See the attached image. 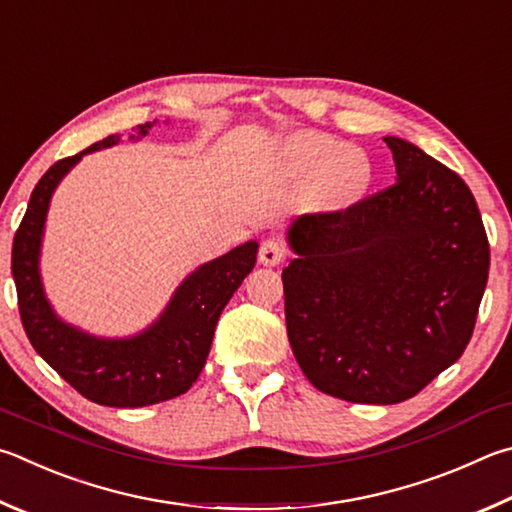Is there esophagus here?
<instances>
[{
	"mask_svg": "<svg viewBox=\"0 0 512 512\" xmlns=\"http://www.w3.org/2000/svg\"><path fill=\"white\" fill-rule=\"evenodd\" d=\"M284 257H286V248L282 241L266 239V241H262V246H259V264L277 266L284 262Z\"/></svg>",
	"mask_w": 512,
	"mask_h": 512,
	"instance_id": "34e87169",
	"label": "esophagus"
}]
</instances>
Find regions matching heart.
Masks as SVG:
<instances>
[{
	"label": "heart",
	"mask_w": 512,
	"mask_h": 512,
	"mask_svg": "<svg viewBox=\"0 0 512 512\" xmlns=\"http://www.w3.org/2000/svg\"><path fill=\"white\" fill-rule=\"evenodd\" d=\"M291 154L313 172L324 170V183L333 199H347L367 188L369 161L358 147L340 145L331 138L306 136L291 145Z\"/></svg>",
	"instance_id": "obj_1"
}]
</instances>
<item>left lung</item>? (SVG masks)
Instances as JSON below:
<instances>
[{
    "label": "left lung",
    "mask_w": 512,
    "mask_h": 512,
    "mask_svg": "<svg viewBox=\"0 0 512 512\" xmlns=\"http://www.w3.org/2000/svg\"><path fill=\"white\" fill-rule=\"evenodd\" d=\"M396 183L286 230V331L320 392L394 405L459 360L486 291L490 248L459 174L385 136Z\"/></svg>",
    "instance_id": "8db88e82"
}]
</instances>
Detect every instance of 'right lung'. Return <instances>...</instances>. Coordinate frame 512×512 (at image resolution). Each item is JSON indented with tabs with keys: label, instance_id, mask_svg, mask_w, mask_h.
I'll list each match as a JSON object with an SVG mask.
<instances>
[{
	"label": "right lung",
	"instance_id": "add662e5",
	"mask_svg": "<svg viewBox=\"0 0 512 512\" xmlns=\"http://www.w3.org/2000/svg\"><path fill=\"white\" fill-rule=\"evenodd\" d=\"M154 125L156 120L138 125L127 138L138 143ZM118 143L120 134H111L46 170L31 194L20 230L15 232L11 271L22 324L33 349L89 401L107 407H145L185 394L199 378L219 315L244 277L253 271L259 244L250 239L194 268L174 288L159 318L132 336H96L62 320L46 297L40 273L53 192L82 156Z\"/></svg>",
	"mask_w": 512,
	"mask_h": 512
}]
</instances>
